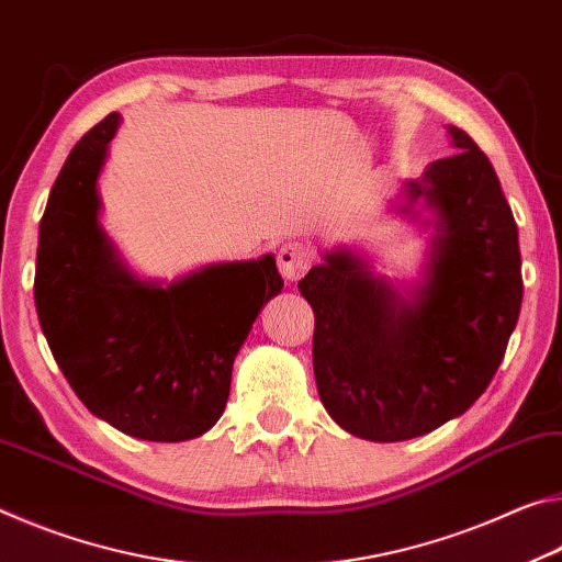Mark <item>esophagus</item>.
Returning a JSON list of instances; mask_svg holds the SVG:
<instances>
[{
  "mask_svg": "<svg viewBox=\"0 0 562 562\" xmlns=\"http://www.w3.org/2000/svg\"><path fill=\"white\" fill-rule=\"evenodd\" d=\"M276 263H279L283 279L299 281L311 269V263H314V248L303 241H286L279 248Z\"/></svg>",
  "mask_w": 562,
  "mask_h": 562,
  "instance_id": "esophagus-1",
  "label": "esophagus"
}]
</instances>
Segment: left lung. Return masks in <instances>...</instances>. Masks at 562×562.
<instances>
[{"label": "left lung", "instance_id": "8db88e82", "mask_svg": "<svg viewBox=\"0 0 562 562\" xmlns=\"http://www.w3.org/2000/svg\"><path fill=\"white\" fill-rule=\"evenodd\" d=\"M458 154L408 183L438 211L428 281L403 301L351 254L299 281L316 316V385L338 426L379 443L430 434L473 406L518 324V226L493 164L463 128Z\"/></svg>", "mask_w": 562, "mask_h": 562}]
</instances>
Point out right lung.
<instances>
[{
    "label": "right lung",
    "mask_w": 562,
    "mask_h": 562,
    "mask_svg": "<svg viewBox=\"0 0 562 562\" xmlns=\"http://www.w3.org/2000/svg\"><path fill=\"white\" fill-rule=\"evenodd\" d=\"M119 116L81 136L40 224L34 303L54 361L94 416L177 443L214 426L234 358L283 289L273 256L209 266L161 289L128 276L99 228L97 179Z\"/></svg>",
    "instance_id": "right-lung-1"
}]
</instances>
